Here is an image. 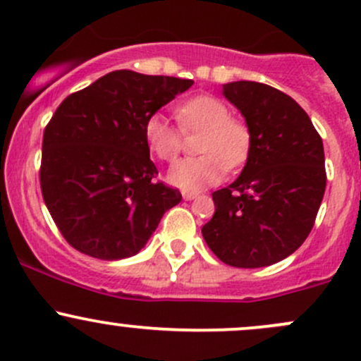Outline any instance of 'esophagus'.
I'll list each match as a JSON object with an SVG mask.
<instances>
[{"label": "esophagus", "instance_id": "34e87169", "mask_svg": "<svg viewBox=\"0 0 361 361\" xmlns=\"http://www.w3.org/2000/svg\"><path fill=\"white\" fill-rule=\"evenodd\" d=\"M197 196V192H192V191H182V197H184V200H195V197Z\"/></svg>", "mask_w": 361, "mask_h": 361}]
</instances>
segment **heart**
I'll list each match as a JSON object with an SVG mask.
<instances>
[{"mask_svg": "<svg viewBox=\"0 0 361 361\" xmlns=\"http://www.w3.org/2000/svg\"><path fill=\"white\" fill-rule=\"evenodd\" d=\"M176 118L184 133H201L196 142L200 157L184 158L170 169V184L185 191H197L224 179L228 169L247 160L253 135L246 122L231 117L226 102L210 94H197L177 103ZM145 139L151 153L172 164L182 151V134L161 114L145 123Z\"/></svg>", "mask_w": 361, "mask_h": 361, "instance_id": "heart-1", "label": "heart"}]
</instances>
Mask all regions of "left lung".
<instances>
[{
	"label": "left lung",
	"instance_id": "left-lung-1",
	"mask_svg": "<svg viewBox=\"0 0 361 361\" xmlns=\"http://www.w3.org/2000/svg\"><path fill=\"white\" fill-rule=\"evenodd\" d=\"M224 94L241 110L253 142L238 180L212 195L215 213L201 234L224 263L258 269L289 257L312 232L327 184L324 145L286 92L238 80Z\"/></svg>",
	"mask_w": 361,
	"mask_h": 361
}]
</instances>
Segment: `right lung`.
<instances>
[{
	"label": "right lung",
	"mask_w": 361,
	"mask_h": 361,
	"mask_svg": "<svg viewBox=\"0 0 361 361\" xmlns=\"http://www.w3.org/2000/svg\"><path fill=\"white\" fill-rule=\"evenodd\" d=\"M191 79L115 71L68 94L42 135L41 192L65 241L80 253H137L182 200L158 180L145 123Z\"/></svg>",
	"instance_id": "add662e5"
}]
</instances>
